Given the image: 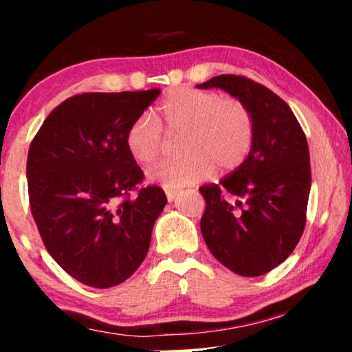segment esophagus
I'll use <instances>...</instances> for the list:
<instances>
[{
	"mask_svg": "<svg viewBox=\"0 0 352 352\" xmlns=\"http://www.w3.org/2000/svg\"><path fill=\"white\" fill-rule=\"evenodd\" d=\"M165 194H166V200L171 204V201L176 199V195L179 194V190H177V189H165Z\"/></svg>",
	"mask_w": 352,
	"mask_h": 352,
	"instance_id": "esophagus-1",
	"label": "esophagus"
}]
</instances>
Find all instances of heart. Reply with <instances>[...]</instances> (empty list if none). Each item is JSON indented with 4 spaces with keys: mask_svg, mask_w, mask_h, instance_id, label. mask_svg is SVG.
I'll return each instance as SVG.
<instances>
[{
    "mask_svg": "<svg viewBox=\"0 0 352 352\" xmlns=\"http://www.w3.org/2000/svg\"><path fill=\"white\" fill-rule=\"evenodd\" d=\"M168 134L184 133L181 151L184 158L163 162L147 173L148 181L165 187L197 184L213 175L237 170L253 146L254 122L247 105L239 99H223L218 93L176 89L160 104ZM165 136L152 115H141L129 124L126 148L141 165H151L162 153Z\"/></svg>",
    "mask_w": 352,
    "mask_h": 352,
    "instance_id": "b5f03b06",
    "label": "heart"
}]
</instances>
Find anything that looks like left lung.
<instances>
[{"label": "left lung", "instance_id": "8db88e82", "mask_svg": "<svg viewBox=\"0 0 352 352\" xmlns=\"http://www.w3.org/2000/svg\"><path fill=\"white\" fill-rule=\"evenodd\" d=\"M242 100L254 122L248 157L219 184L200 187L206 201L200 229L221 264L243 277L263 276L290 256L306 224L309 148L285 100L237 75L197 85Z\"/></svg>", "mask_w": 352, "mask_h": 352}]
</instances>
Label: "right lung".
<instances>
[{
	"label": "right lung",
	"mask_w": 352,
	"mask_h": 352,
	"mask_svg": "<svg viewBox=\"0 0 352 352\" xmlns=\"http://www.w3.org/2000/svg\"><path fill=\"white\" fill-rule=\"evenodd\" d=\"M158 94L74 96L52 110L28 148V197L43 243L88 287H115L136 272L166 205L160 187L138 189L144 175L126 148L129 124Z\"/></svg>",
	"instance_id": "obj_1"
}]
</instances>
